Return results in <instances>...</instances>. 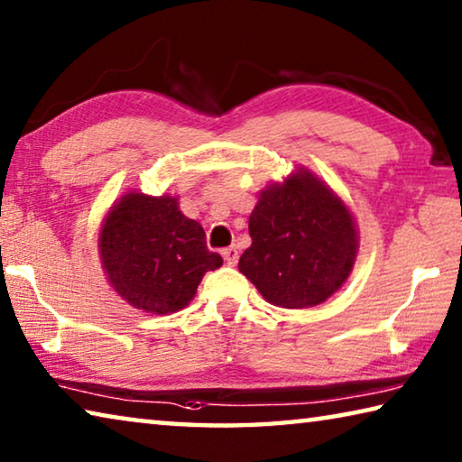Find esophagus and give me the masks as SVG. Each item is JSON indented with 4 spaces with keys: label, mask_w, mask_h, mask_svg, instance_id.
Returning <instances> with one entry per match:
<instances>
[{
    "label": "esophagus",
    "mask_w": 462,
    "mask_h": 462,
    "mask_svg": "<svg viewBox=\"0 0 462 462\" xmlns=\"http://www.w3.org/2000/svg\"><path fill=\"white\" fill-rule=\"evenodd\" d=\"M222 256H224V261L228 263V264H236V261H238V250H236V246L224 248V250H222Z\"/></svg>",
    "instance_id": "34e87169"
}]
</instances>
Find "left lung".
<instances>
[{
	"instance_id": "left-lung-1",
	"label": "left lung",
	"mask_w": 462,
	"mask_h": 462,
	"mask_svg": "<svg viewBox=\"0 0 462 462\" xmlns=\"http://www.w3.org/2000/svg\"><path fill=\"white\" fill-rule=\"evenodd\" d=\"M238 269L279 308H314L350 275L356 232L346 206L306 173L264 189L248 217Z\"/></svg>"
}]
</instances>
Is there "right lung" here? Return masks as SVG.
<instances>
[{
	"label": "right lung",
	"mask_w": 462,
	"mask_h": 462,
	"mask_svg": "<svg viewBox=\"0 0 462 462\" xmlns=\"http://www.w3.org/2000/svg\"><path fill=\"white\" fill-rule=\"evenodd\" d=\"M99 253L116 291L151 314L185 308L201 277L222 264L199 222L185 217L169 195H124L101 226Z\"/></svg>",
	"instance_id": "1"
}]
</instances>
